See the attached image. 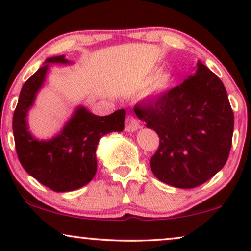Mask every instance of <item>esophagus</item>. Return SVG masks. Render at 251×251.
<instances>
[{
    "mask_svg": "<svg viewBox=\"0 0 251 251\" xmlns=\"http://www.w3.org/2000/svg\"><path fill=\"white\" fill-rule=\"evenodd\" d=\"M140 128V123L138 120L133 116H128L126 120V131L128 132H133L137 131Z\"/></svg>",
    "mask_w": 251,
    "mask_h": 251,
    "instance_id": "obj_1",
    "label": "esophagus"
}]
</instances>
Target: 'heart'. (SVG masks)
<instances>
[{
	"mask_svg": "<svg viewBox=\"0 0 251 251\" xmlns=\"http://www.w3.org/2000/svg\"><path fill=\"white\" fill-rule=\"evenodd\" d=\"M173 83V76L170 73L162 72L159 73L146 87L140 91V98L143 100H152L163 95Z\"/></svg>",
	"mask_w": 251,
	"mask_h": 251,
	"instance_id": "1",
	"label": "heart"
}]
</instances>
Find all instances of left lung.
<instances>
[{
	"instance_id": "obj_1",
	"label": "left lung",
	"mask_w": 251,
	"mask_h": 251,
	"mask_svg": "<svg viewBox=\"0 0 251 251\" xmlns=\"http://www.w3.org/2000/svg\"><path fill=\"white\" fill-rule=\"evenodd\" d=\"M194 68L180 85L135 107L161 140L151 169L177 188H194L214 177L232 146L234 115L224 84L200 60Z\"/></svg>"
}]
</instances>
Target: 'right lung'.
I'll list each match as a JSON object with an SVG mask.
<instances>
[{
	"label": "right lung",
	"instance_id": "right-lung-1",
	"mask_svg": "<svg viewBox=\"0 0 251 251\" xmlns=\"http://www.w3.org/2000/svg\"><path fill=\"white\" fill-rule=\"evenodd\" d=\"M72 64L64 54L44 60L43 66L24 83L12 120L16 151L24 169L54 192H70L87 185L97 173L99 140L109 132L125 129V109L98 116L78 105L51 138L39 139L29 131L27 116L46 83L51 65Z\"/></svg>",
	"mask_w": 251,
	"mask_h": 251
}]
</instances>
